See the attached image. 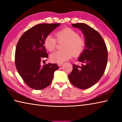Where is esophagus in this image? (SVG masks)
Returning <instances> with one entry per match:
<instances>
[{
	"instance_id": "34e87169",
	"label": "esophagus",
	"mask_w": 122,
	"mask_h": 122,
	"mask_svg": "<svg viewBox=\"0 0 122 122\" xmlns=\"http://www.w3.org/2000/svg\"><path fill=\"white\" fill-rule=\"evenodd\" d=\"M63 62H58L57 65H58V66H61V65L63 64Z\"/></svg>"
}]
</instances>
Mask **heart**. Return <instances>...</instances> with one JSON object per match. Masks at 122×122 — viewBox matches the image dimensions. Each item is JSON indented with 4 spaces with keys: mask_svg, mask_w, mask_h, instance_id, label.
Returning <instances> with one entry per match:
<instances>
[{
    "mask_svg": "<svg viewBox=\"0 0 122 122\" xmlns=\"http://www.w3.org/2000/svg\"><path fill=\"white\" fill-rule=\"evenodd\" d=\"M56 39L51 35H48L44 39V44L48 51H53L57 46V41H66L63 45L64 51H56L50 55L51 61L62 62L69 60L73 56H79L85 49V41L80 37L79 34L70 27H65L55 33Z\"/></svg>",
    "mask_w": 122,
    "mask_h": 122,
    "instance_id": "1",
    "label": "heart"
}]
</instances>
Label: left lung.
Here are the masks:
<instances>
[{
    "mask_svg": "<svg viewBox=\"0 0 122 122\" xmlns=\"http://www.w3.org/2000/svg\"><path fill=\"white\" fill-rule=\"evenodd\" d=\"M72 26L83 32L85 49L78 58L82 65H72L68 78L74 86L87 89L95 85L103 75L107 64V48L101 35L92 27L84 23L72 24Z\"/></svg>",
    "mask_w": 122,
    "mask_h": 122,
    "instance_id": "left-lung-1",
    "label": "left lung"
}]
</instances>
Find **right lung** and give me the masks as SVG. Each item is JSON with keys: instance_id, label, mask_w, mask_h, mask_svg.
<instances>
[{"instance_id": "obj_1", "label": "right lung", "mask_w": 122, "mask_h": 122, "mask_svg": "<svg viewBox=\"0 0 122 122\" xmlns=\"http://www.w3.org/2000/svg\"><path fill=\"white\" fill-rule=\"evenodd\" d=\"M60 24H40L26 31L19 40L15 54L17 71L25 83L36 90L50 85L57 63L41 66V61L48 57L44 41L46 36Z\"/></svg>"}]
</instances>
